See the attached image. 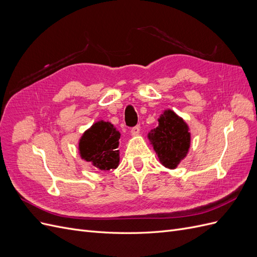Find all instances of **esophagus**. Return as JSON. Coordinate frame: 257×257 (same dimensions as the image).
Returning <instances> with one entry per match:
<instances>
[{"label":"esophagus","mask_w":257,"mask_h":257,"mask_svg":"<svg viewBox=\"0 0 257 257\" xmlns=\"http://www.w3.org/2000/svg\"><path fill=\"white\" fill-rule=\"evenodd\" d=\"M139 132H141V126L136 125V126H134L133 128L131 130V135L132 136H137L139 134Z\"/></svg>","instance_id":"esophagus-1"}]
</instances>
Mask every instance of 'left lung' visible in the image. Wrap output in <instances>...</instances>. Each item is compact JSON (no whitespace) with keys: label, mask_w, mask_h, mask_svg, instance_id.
<instances>
[{"label":"left lung","mask_w":257,"mask_h":257,"mask_svg":"<svg viewBox=\"0 0 257 257\" xmlns=\"http://www.w3.org/2000/svg\"><path fill=\"white\" fill-rule=\"evenodd\" d=\"M159 125L147 137L158 154L161 164L176 169L189 153L191 147L190 127L174 110L165 109L158 118Z\"/></svg>","instance_id":"8db88e82"}]
</instances>
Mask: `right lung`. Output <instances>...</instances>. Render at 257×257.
Listing matches in <instances>:
<instances>
[{
    "label": "right lung",
    "instance_id": "add662e5",
    "mask_svg": "<svg viewBox=\"0 0 257 257\" xmlns=\"http://www.w3.org/2000/svg\"><path fill=\"white\" fill-rule=\"evenodd\" d=\"M120 132L108 121L98 120L83 132L78 143L80 158L103 172L115 169L120 163Z\"/></svg>",
    "mask_w": 257,
    "mask_h": 257
}]
</instances>
